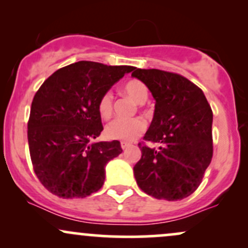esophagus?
Segmentation results:
<instances>
[{
    "label": "esophagus",
    "instance_id": "34e87169",
    "mask_svg": "<svg viewBox=\"0 0 248 248\" xmlns=\"http://www.w3.org/2000/svg\"><path fill=\"white\" fill-rule=\"evenodd\" d=\"M128 147H130V143H128V142H124V141H122L121 142V148H122V149H127V148Z\"/></svg>",
    "mask_w": 248,
    "mask_h": 248
}]
</instances>
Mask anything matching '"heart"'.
<instances>
[{
    "mask_svg": "<svg viewBox=\"0 0 248 248\" xmlns=\"http://www.w3.org/2000/svg\"><path fill=\"white\" fill-rule=\"evenodd\" d=\"M124 94L133 99L136 104L142 105L148 99V88L140 80L128 81L124 87ZM98 112L101 118L108 119L113 112V98L110 92H106L101 95L98 102ZM146 129V122L140 118L134 119H115L110 121L105 128V134L110 140L133 141Z\"/></svg>",
    "mask_w": 248,
    "mask_h": 248,
    "instance_id": "heart-1",
    "label": "heart"
}]
</instances>
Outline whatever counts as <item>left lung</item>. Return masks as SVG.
I'll list each match as a JSON object with an SVG mask.
<instances>
[{"label": "left lung", "mask_w": 248, "mask_h": 248, "mask_svg": "<svg viewBox=\"0 0 248 248\" xmlns=\"http://www.w3.org/2000/svg\"><path fill=\"white\" fill-rule=\"evenodd\" d=\"M155 99L153 121L144 140L158 143L149 148L139 143L142 156L134 167L142 191L157 199L179 201L195 192L211 163V107L203 91L176 73L134 69Z\"/></svg>", "instance_id": "1"}]
</instances>
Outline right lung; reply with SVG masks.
Masks as SVG:
<instances>
[{
    "label": "right lung",
    "mask_w": 248,
    "mask_h": 248,
    "mask_svg": "<svg viewBox=\"0 0 248 248\" xmlns=\"http://www.w3.org/2000/svg\"><path fill=\"white\" fill-rule=\"evenodd\" d=\"M134 66L78 62L57 70L33 96L28 142L41 183L62 198H84L105 182V167L122 153L119 141L90 143L104 129L99 99Z\"/></svg>",
    "instance_id": "add662e5"
}]
</instances>
